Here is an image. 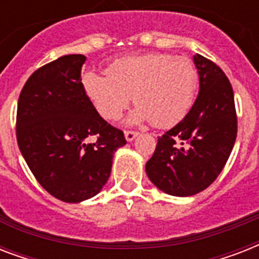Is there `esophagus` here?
I'll list each match as a JSON object with an SVG mask.
<instances>
[{"label":"esophagus","instance_id":"esophagus-1","mask_svg":"<svg viewBox=\"0 0 259 259\" xmlns=\"http://www.w3.org/2000/svg\"><path fill=\"white\" fill-rule=\"evenodd\" d=\"M138 133L137 132H132V130H126L125 132V138H126V141L130 142V141H133L134 138L137 137Z\"/></svg>","mask_w":259,"mask_h":259}]
</instances>
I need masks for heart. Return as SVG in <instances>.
Masks as SVG:
<instances>
[{
    "label": "heart",
    "mask_w": 259,
    "mask_h": 259,
    "mask_svg": "<svg viewBox=\"0 0 259 259\" xmlns=\"http://www.w3.org/2000/svg\"><path fill=\"white\" fill-rule=\"evenodd\" d=\"M106 74L89 70L80 80L98 114L106 121H117L133 95L137 109L132 122L150 121L160 129L172 127L187 115L199 84L196 67L189 59L158 52L117 59Z\"/></svg>",
    "instance_id": "heart-1"
}]
</instances>
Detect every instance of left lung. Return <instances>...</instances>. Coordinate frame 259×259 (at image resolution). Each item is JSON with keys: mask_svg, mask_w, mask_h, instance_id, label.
<instances>
[{"mask_svg": "<svg viewBox=\"0 0 259 259\" xmlns=\"http://www.w3.org/2000/svg\"><path fill=\"white\" fill-rule=\"evenodd\" d=\"M199 94L192 109L161 137L146 162L149 180L172 196H192L212 184L237 138L231 83L221 67L196 54Z\"/></svg>", "mask_w": 259, "mask_h": 259, "instance_id": "obj_1", "label": "left lung"}]
</instances>
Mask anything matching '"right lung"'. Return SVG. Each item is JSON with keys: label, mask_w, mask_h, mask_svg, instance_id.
Wrapping results in <instances>:
<instances>
[{"label": "right lung", "mask_w": 259, "mask_h": 259, "mask_svg": "<svg viewBox=\"0 0 259 259\" xmlns=\"http://www.w3.org/2000/svg\"><path fill=\"white\" fill-rule=\"evenodd\" d=\"M84 62L83 55H66L40 67L24 84L17 105L22 157L42 188L67 203L101 192L114 153L126 144L122 130L107 123L83 91Z\"/></svg>", "instance_id": "obj_1"}]
</instances>
